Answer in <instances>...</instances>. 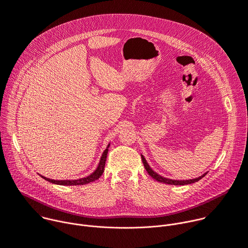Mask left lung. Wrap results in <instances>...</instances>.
Returning <instances> with one entry per match:
<instances>
[{"label": "left lung", "instance_id": "obj_1", "mask_svg": "<svg viewBox=\"0 0 248 248\" xmlns=\"http://www.w3.org/2000/svg\"><path fill=\"white\" fill-rule=\"evenodd\" d=\"M141 160H142L143 166H144L146 171L148 172V174H149L150 176H152L155 180H157V181H159V182L166 183V184H171V185H185V184H191V183H194V182L199 181L201 178H202V177L206 174V173H204V174H202V175L200 176V177H197V178H194V179H189V180H172V179L165 178V177H163V176L157 174L156 172H154V171L150 169V167L148 166L147 162L145 161V159H144V157H143L142 155H141Z\"/></svg>", "mask_w": 248, "mask_h": 248}]
</instances>
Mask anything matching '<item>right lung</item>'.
Returning <instances> with one entry per match:
<instances>
[{"instance_id":"right-lung-1","label":"right lung","mask_w":248,"mask_h":248,"mask_svg":"<svg viewBox=\"0 0 248 248\" xmlns=\"http://www.w3.org/2000/svg\"><path fill=\"white\" fill-rule=\"evenodd\" d=\"M108 146L109 144L108 145L107 149L104 151L102 157H101V160H100V163H99V166L98 168L96 169V170L88 175L87 177H83V178H79V179H75V180H54V179H50V178H47V177H45L43 175H41L44 179L51 182V183H54V184H59V185H83V184H88L90 182H93L95 180H97L104 172V170H105V165H106V161H107V155H108Z\"/></svg>"}]
</instances>
